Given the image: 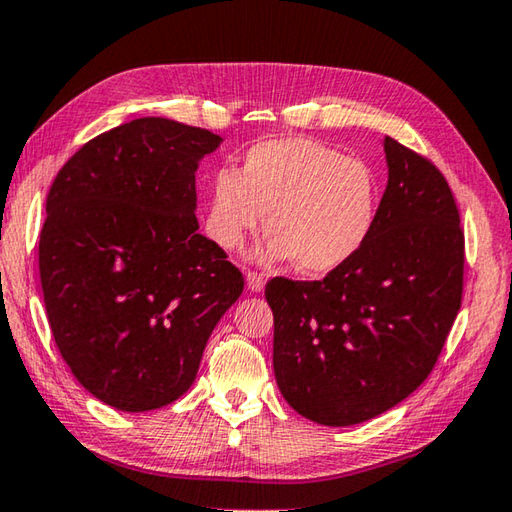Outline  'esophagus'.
<instances>
[{"mask_svg":"<svg viewBox=\"0 0 512 512\" xmlns=\"http://www.w3.org/2000/svg\"><path fill=\"white\" fill-rule=\"evenodd\" d=\"M246 282H248V288H250V291H253V293L262 291L264 284H266L264 275L257 273V271H248V273H246Z\"/></svg>","mask_w":512,"mask_h":512,"instance_id":"obj_1","label":"esophagus"}]
</instances>
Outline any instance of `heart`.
Returning <instances> with one entry per match:
<instances>
[{
  "mask_svg": "<svg viewBox=\"0 0 512 512\" xmlns=\"http://www.w3.org/2000/svg\"><path fill=\"white\" fill-rule=\"evenodd\" d=\"M378 181L371 167L322 141L291 136L250 147L241 172L212 181L208 235L235 250L264 224L266 262L295 259L306 273H329L358 253L376 221Z\"/></svg>",
  "mask_w": 512,
  "mask_h": 512,
  "instance_id": "obj_1",
  "label": "heart"
}]
</instances>
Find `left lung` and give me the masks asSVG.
Listing matches in <instances>:
<instances>
[{"label":"left lung","mask_w":512,"mask_h":512,"mask_svg":"<svg viewBox=\"0 0 512 512\" xmlns=\"http://www.w3.org/2000/svg\"><path fill=\"white\" fill-rule=\"evenodd\" d=\"M387 188L365 244L315 282L273 277V367L309 421L356 425L430 376L461 309L463 230L430 159L385 136Z\"/></svg>","instance_id":"left-lung-1"}]
</instances>
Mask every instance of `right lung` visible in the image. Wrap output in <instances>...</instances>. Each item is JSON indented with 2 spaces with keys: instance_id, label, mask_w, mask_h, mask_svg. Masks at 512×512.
Segmentation results:
<instances>
[{
  "instance_id": "right-lung-1",
  "label": "right lung",
  "mask_w": 512,
  "mask_h": 512,
  "mask_svg": "<svg viewBox=\"0 0 512 512\" xmlns=\"http://www.w3.org/2000/svg\"><path fill=\"white\" fill-rule=\"evenodd\" d=\"M221 136L136 118L91 138L46 197L40 280L51 333L78 383L123 412L188 392L212 329L244 291L199 235L194 172Z\"/></svg>"
}]
</instances>
